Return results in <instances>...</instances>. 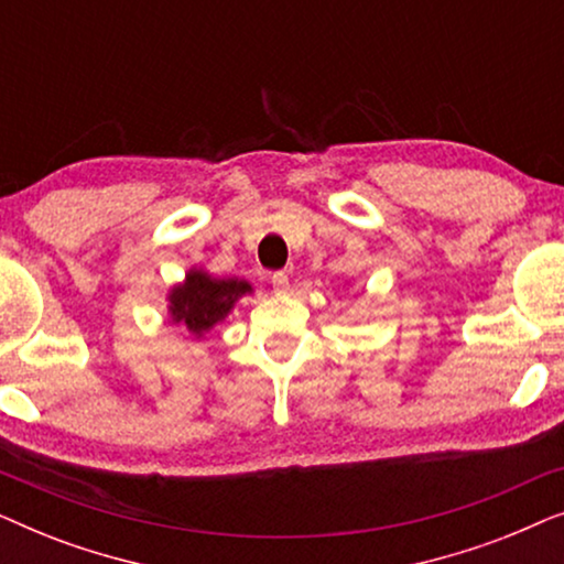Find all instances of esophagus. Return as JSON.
Masks as SVG:
<instances>
[{"label": "esophagus", "instance_id": "obj_1", "mask_svg": "<svg viewBox=\"0 0 564 564\" xmlns=\"http://www.w3.org/2000/svg\"><path fill=\"white\" fill-rule=\"evenodd\" d=\"M272 284H274L276 292L288 290V288H290V276H288V272H274V274H272Z\"/></svg>", "mask_w": 564, "mask_h": 564}]
</instances>
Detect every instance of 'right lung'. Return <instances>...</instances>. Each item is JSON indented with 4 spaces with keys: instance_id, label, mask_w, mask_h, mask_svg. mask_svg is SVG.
I'll return each mask as SVG.
<instances>
[{
    "instance_id": "add662e5",
    "label": "right lung",
    "mask_w": 564,
    "mask_h": 564,
    "mask_svg": "<svg viewBox=\"0 0 564 564\" xmlns=\"http://www.w3.org/2000/svg\"><path fill=\"white\" fill-rule=\"evenodd\" d=\"M251 292L243 280H215L207 272L192 269L184 284H176L169 295V315L174 323L187 326L195 336H203L215 323L226 318L236 300Z\"/></svg>"
}]
</instances>
